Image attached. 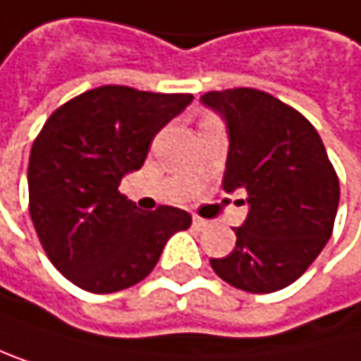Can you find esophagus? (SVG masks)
<instances>
[{
	"mask_svg": "<svg viewBox=\"0 0 361 361\" xmlns=\"http://www.w3.org/2000/svg\"><path fill=\"white\" fill-rule=\"evenodd\" d=\"M192 227H197V229H205V227H207V221H205V219L195 216V219H192Z\"/></svg>",
	"mask_w": 361,
	"mask_h": 361,
	"instance_id": "esophagus-1",
	"label": "esophagus"
}]
</instances>
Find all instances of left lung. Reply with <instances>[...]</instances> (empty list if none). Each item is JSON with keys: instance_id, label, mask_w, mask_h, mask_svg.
Returning <instances> with one entry per match:
<instances>
[{"instance_id": "1", "label": "left lung", "mask_w": 361, "mask_h": 361, "mask_svg": "<svg viewBox=\"0 0 361 361\" xmlns=\"http://www.w3.org/2000/svg\"><path fill=\"white\" fill-rule=\"evenodd\" d=\"M201 104L227 126L223 188L245 190L249 205L247 221L235 227L233 251L210 264L233 288L275 293L297 281L331 238L338 175L312 123L273 94L212 90Z\"/></svg>"}]
</instances>
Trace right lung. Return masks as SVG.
<instances>
[{"mask_svg":"<svg viewBox=\"0 0 361 361\" xmlns=\"http://www.w3.org/2000/svg\"><path fill=\"white\" fill-rule=\"evenodd\" d=\"M192 94L99 86L60 106L30 151V216L51 264L94 295L145 279L175 231L192 219L179 207L142 212L118 192L154 136Z\"/></svg>","mask_w":361,"mask_h":361,"instance_id":"obj_1","label":"right lung"}]
</instances>
